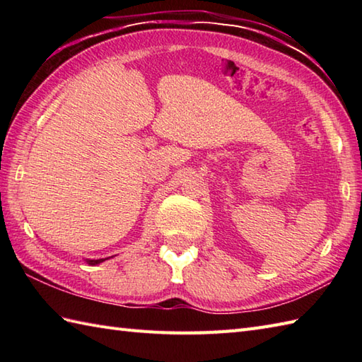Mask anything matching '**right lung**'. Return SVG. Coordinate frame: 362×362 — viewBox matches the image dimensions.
Listing matches in <instances>:
<instances>
[{"instance_id":"right-lung-1","label":"right lung","mask_w":362,"mask_h":362,"mask_svg":"<svg viewBox=\"0 0 362 362\" xmlns=\"http://www.w3.org/2000/svg\"><path fill=\"white\" fill-rule=\"evenodd\" d=\"M105 259H109V258H99V259H90V258H87L86 263L90 264V266H96V264H101L103 261H105Z\"/></svg>"}]
</instances>
